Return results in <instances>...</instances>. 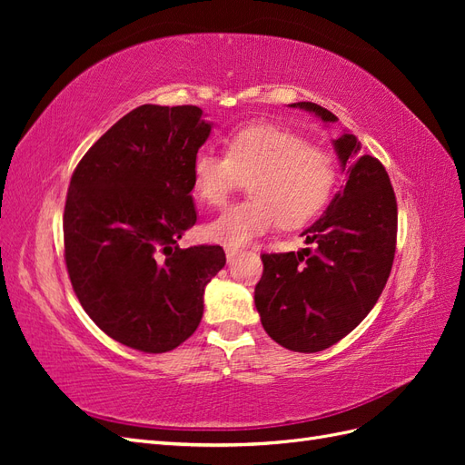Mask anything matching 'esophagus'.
I'll return each mask as SVG.
<instances>
[{
	"mask_svg": "<svg viewBox=\"0 0 465 465\" xmlns=\"http://www.w3.org/2000/svg\"><path fill=\"white\" fill-rule=\"evenodd\" d=\"M238 252H241V248H236V246H227V248H224V254H227L229 262H232L238 256Z\"/></svg>",
	"mask_w": 465,
	"mask_h": 465,
	"instance_id": "34e87169",
	"label": "esophagus"
}]
</instances>
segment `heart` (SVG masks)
I'll use <instances>...</instances> for the list:
<instances>
[{
  "instance_id": "obj_1",
  "label": "heart",
  "mask_w": 465,
  "mask_h": 465,
  "mask_svg": "<svg viewBox=\"0 0 465 465\" xmlns=\"http://www.w3.org/2000/svg\"><path fill=\"white\" fill-rule=\"evenodd\" d=\"M335 178L331 153L270 124L236 130L224 143V154L203 149L192 163L193 193L211 207L227 203L248 180L252 198L205 227L211 241L229 246L254 241L277 223L285 229L308 223L328 203Z\"/></svg>"
}]
</instances>
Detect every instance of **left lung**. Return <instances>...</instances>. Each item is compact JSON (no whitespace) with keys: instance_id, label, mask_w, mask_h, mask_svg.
Here are the masks:
<instances>
[{"instance_id":"1","label":"left lung","mask_w":465,"mask_h":465,"mask_svg":"<svg viewBox=\"0 0 465 465\" xmlns=\"http://www.w3.org/2000/svg\"><path fill=\"white\" fill-rule=\"evenodd\" d=\"M292 108L337 122L314 103ZM347 184L302 236L314 250L262 254L263 275L254 291L262 326L273 341L299 353L337 343L364 320L382 294L398 236V203L384 164L361 154V142L343 132L333 142Z\"/></svg>"}]
</instances>
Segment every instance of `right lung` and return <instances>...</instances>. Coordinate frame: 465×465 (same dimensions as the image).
<instances>
[{
  "label": "right lung",
  "instance_id": "right-lung-1",
  "mask_svg": "<svg viewBox=\"0 0 465 465\" xmlns=\"http://www.w3.org/2000/svg\"><path fill=\"white\" fill-rule=\"evenodd\" d=\"M211 134L202 108L143 104L98 139L75 168L64 209L72 287L112 340L166 353L198 330L221 246L180 248L198 219L192 163Z\"/></svg>",
  "mask_w": 465,
  "mask_h": 465
}]
</instances>
